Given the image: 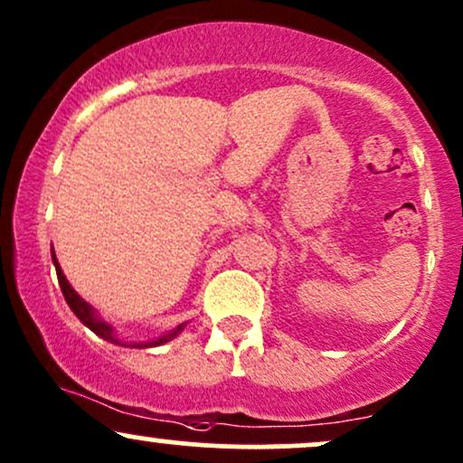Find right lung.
I'll return each instance as SVG.
<instances>
[{"instance_id": "right-lung-1", "label": "right lung", "mask_w": 463, "mask_h": 463, "mask_svg": "<svg viewBox=\"0 0 463 463\" xmlns=\"http://www.w3.org/2000/svg\"><path fill=\"white\" fill-rule=\"evenodd\" d=\"M52 259H54L56 274H58V285H61L62 296H65V300H67L69 309H71L73 313H76V317H78L80 322L84 324V326L91 328V331H93L95 335H98V337L106 339V342H110V344H119V346H130V348H150V346H161V344L169 342V339H174L180 331H183L184 324H180V326L176 328V331H172V333L163 335V337H158V339H152V342H139V344H126V342H121V339H117V337H115V328L110 326L109 322H104L102 317H98V313H95L93 307L89 305L87 300L80 298V296L76 294V289H73V287L69 285V280L65 279V274H62L61 265H58V261H56L54 248H52Z\"/></svg>"}]
</instances>
